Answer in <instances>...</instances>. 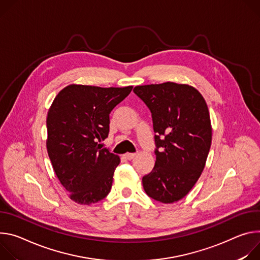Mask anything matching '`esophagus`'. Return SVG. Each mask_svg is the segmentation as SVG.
Listing matches in <instances>:
<instances>
[{"mask_svg":"<svg viewBox=\"0 0 260 260\" xmlns=\"http://www.w3.org/2000/svg\"><path fill=\"white\" fill-rule=\"evenodd\" d=\"M124 156H125V158H126L127 160H131V159H133V158L136 156V154H135V153H127V154H125Z\"/></svg>","mask_w":260,"mask_h":260,"instance_id":"obj_1","label":"esophagus"}]
</instances>
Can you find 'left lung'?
Returning a JSON list of instances; mask_svg holds the SVG:
<instances>
[{
  "instance_id": "8db88e82",
  "label": "left lung",
  "mask_w": 260,
  "mask_h": 260,
  "mask_svg": "<svg viewBox=\"0 0 260 260\" xmlns=\"http://www.w3.org/2000/svg\"><path fill=\"white\" fill-rule=\"evenodd\" d=\"M152 113L155 166L142 186L153 199L172 204L185 197L203 172L212 143L208 105L187 84L164 82L133 90Z\"/></svg>"
}]
</instances>
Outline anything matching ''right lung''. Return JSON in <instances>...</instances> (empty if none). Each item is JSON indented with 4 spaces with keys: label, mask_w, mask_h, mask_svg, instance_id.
I'll return each instance as SVG.
<instances>
[{
    "label": "right lung",
    "mask_w": 260,
    "mask_h": 260,
    "mask_svg": "<svg viewBox=\"0 0 260 260\" xmlns=\"http://www.w3.org/2000/svg\"><path fill=\"white\" fill-rule=\"evenodd\" d=\"M70 84L54 98L46 119L47 153L70 198L91 205L111 190L119 156L101 149L109 133V114L132 91Z\"/></svg>",
    "instance_id": "obj_1"
}]
</instances>
